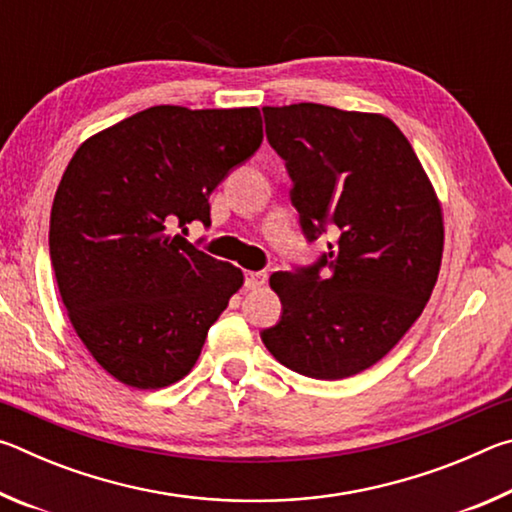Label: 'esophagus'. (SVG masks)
I'll list each match as a JSON object with an SVG mask.
<instances>
[{"label": "esophagus", "mask_w": 512, "mask_h": 512, "mask_svg": "<svg viewBox=\"0 0 512 512\" xmlns=\"http://www.w3.org/2000/svg\"><path fill=\"white\" fill-rule=\"evenodd\" d=\"M266 284V273L262 271H248L246 273V287L248 289H259Z\"/></svg>", "instance_id": "34e87169"}]
</instances>
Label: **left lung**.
<instances>
[{"label": "left lung", "instance_id": "8db88e82", "mask_svg": "<svg viewBox=\"0 0 512 512\" xmlns=\"http://www.w3.org/2000/svg\"><path fill=\"white\" fill-rule=\"evenodd\" d=\"M264 119L305 237L316 241L327 225L339 237L318 264L271 275L282 318L262 341L300 375L352 377L384 359L431 298L443 207L413 146L384 115L293 103L266 106ZM323 265L333 273L320 274Z\"/></svg>", "mask_w": 512, "mask_h": 512}]
</instances>
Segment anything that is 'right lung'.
Masks as SVG:
<instances>
[{
  "label": "right lung",
  "instance_id": "obj_1",
  "mask_svg": "<svg viewBox=\"0 0 512 512\" xmlns=\"http://www.w3.org/2000/svg\"><path fill=\"white\" fill-rule=\"evenodd\" d=\"M264 140L257 108L153 106L85 140L56 189L49 255L69 323L133 388H164L201 357L241 268L178 235L210 225V194Z\"/></svg>",
  "mask_w": 512,
  "mask_h": 512
}]
</instances>
